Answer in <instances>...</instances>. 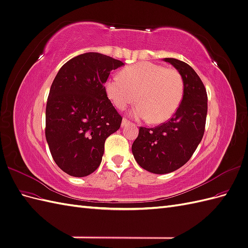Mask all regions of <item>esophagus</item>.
<instances>
[{"mask_svg": "<svg viewBox=\"0 0 248 248\" xmlns=\"http://www.w3.org/2000/svg\"><path fill=\"white\" fill-rule=\"evenodd\" d=\"M130 124V121L128 119H126V118H124L123 120H122V127H125V126H127V125H129Z\"/></svg>", "mask_w": 248, "mask_h": 248, "instance_id": "1", "label": "esophagus"}]
</instances>
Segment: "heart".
<instances>
[{"label":"heart","instance_id":"b5f03b06","mask_svg":"<svg viewBox=\"0 0 248 248\" xmlns=\"http://www.w3.org/2000/svg\"><path fill=\"white\" fill-rule=\"evenodd\" d=\"M106 92L119 109L138 100L131 114L149 119L154 124L166 122L178 109L184 94V81L176 69H167L152 62H140L126 67L121 77L109 78Z\"/></svg>","mask_w":248,"mask_h":248}]
</instances>
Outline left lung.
Segmentation results:
<instances>
[{
    "mask_svg": "<svg viewBox=\"0 0 248 248\" xmlns=\"http://www.w3.org/2000/svg\"><path fill=\"white\" fill-rule=\"evenodd\" d=\"M181 74L184 94L169 121L154 128L140 127L132 144V154L140 166L154 174H167L190 159L204 136L207 117V92L191 67L177 59L166 58Z\"/></svg>",
    "mask_w": 248,
    "mask_h": 248,
    "instance_id": "left-lung-1",
    "label": "left lung"
}]
</instances>
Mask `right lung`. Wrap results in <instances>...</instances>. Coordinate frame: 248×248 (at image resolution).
<instances>
[{
    "mask_svg": "<svg viewBox=\"0 0 248 248\" xmlns=\"http://www.w3.org/2000/svg\"><path fill=\"white\" fill-rule=\"evenodd\" d=\"M124 63L86 52L66 62L52 81L46 111V138L57 166L73 177L99 167L104 142L121 126L122 117L106 92L111 70Z\"/></svg>",
    "mask_w": 248,
    "mask_h": 248,
    "instance_id": "1",
    "label": "right lung"
}]
</instances>
